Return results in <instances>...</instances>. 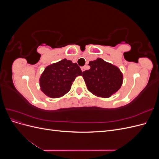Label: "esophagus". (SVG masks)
Returning a JSON list of instances; mask_svg holds the SVG:
<instances>
[{
    "label": "esophagus",
    "mask_w": 159,
    "mask_h": 159,
    "mask_svg": "<svg viewBox=\"0 0 159 159\" xmlns=\"http://www.w3.org/2000/svg\"><path fill=\"white\" fill-rule=\"evenodd\" d=\"M85 70V66H84V67H82V68H81V71H84Z\"/></svg>",
    "instance_id": "1"
}]
</instances>
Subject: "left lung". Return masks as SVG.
Here are the masks:
<instances>
[{
	"instance_id": "8db88e82",
	"label": "left lung",
	"mask_w": 159,
	"mask_h": 159,
	"mask_svg": "<svg viewBox=\"0 0 159 159\" xmlns=\"http://www.w3.org/2000/svg\"><path fill=\"white\" fill-rule=\"evenodd\" d=\"M90 69L82 76L88 89L99 98H108L121 88L123 75L117 66L98 57L90 61Z\"/></svg>"
}]
</instances>
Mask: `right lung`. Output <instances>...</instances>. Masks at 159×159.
<instances>
[{"instance_id": "obj_1", "label": "right lung", "mask_w": 159, "mask_h": 159, "mask_svg": "<svg viewBox=\"0 0 159 159\" xmlns=\"http://www.w3.org/2000/svg\"><path fill=\"white\" fill-rule=\"evenodd\" d=\"M81 75L78 64L63 59L48 66L42 72L39 80L40 89L51 98L63 97L69 92L76 77Z\"/></svg>"}]
</instances>
